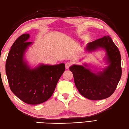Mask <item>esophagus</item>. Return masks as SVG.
<instances>
[{"mask_svg":"<svg viewBox=\"0 0 129 129\" xmlns=\"http://www.w3.org/2000/svg\"><path fill=\"white\" fill-rule=\"evenodd\" d=\"M72 65V62L70 61H68L65 63V67H66L67 69H69V67Z\"/></svg>","mask_w":129,"mask_h":129,"instance_id":"esophagus-1","label":"esophagus"}]
</instances>
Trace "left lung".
Segmentation results:
<instances>
[{
  "instance_id": "8db88e82",
  "label": "left lung",
  "mask_w": 129,
  "mask_h": 129,
  "mask_svg": "<svg viewBox=\"0 0 129 129\" xmlns=\"http://www.w3.org/2000/svg\"><path fill=\"white\" fill-rule=\"evenodd\" d=\"M105 49L109 66L102 72L92 73L86 65H74L69 68L76 88L88 99L99 100L108 98L114 92L121 77V55L116 45L109 36H104L88 43L86 50L91 52Z\"/></svg>"
}]
</instances>
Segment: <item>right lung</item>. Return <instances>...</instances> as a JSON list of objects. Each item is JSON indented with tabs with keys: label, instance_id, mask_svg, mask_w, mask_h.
<instances>
[{
	"label": "right lung",
	"instance_id": "obj_1",
	"mask_svg": "<svg viewBox=\"0 0 129 129\" xmlns=\"http://www.w3.org/2000/svg\"><path fill=\"white\" fill-rule=\"evenodd\" d=\"M28 34L20 35L8 54L5 72L12 91L23 102L31 105L42 104L50 98L65 69L64 63L55 65L41 64L30 69L24 61L28 46Z\"/></svg>",
	"mask_w": 129,
	"mask_h": 129
}]
</instances>
